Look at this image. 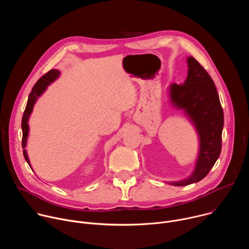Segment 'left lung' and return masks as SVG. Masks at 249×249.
Returning <instances> with one entry per match:
<instances>
[{"label": "left lung", "mask_w": 249, "mask_h": 249, "mask_svg": "<svg viewBox=\"0 0 249 249\" xmlns=\"http://www.w3.org/2000/svg\"><path fill=\"white\" fill-rule=\"evenodd\" d=\"M188 73L183 85L168 87L169 103L181 110L195 129L198 153L194 167L186 178L166 181L173 186H186L199 182L209 173L220 157L224 111L216 86L206 70L193 58L187 57Z\"/></svg>", "instance_id": "left-lung-1"}]
</instances>
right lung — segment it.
I'll use <instances>...</instances> for the list:
<instances>
[{"label":"right lung","mask_w":249,"mask_h":249,"mask_svg":"<svg viewBox=\"0 0 249 249\" xmlns=\"http://www.w3.org/2000/svg\"><path fill=\"white\" fill-rule=\"evenodd\" d=\"M61 73L59 70L53 69L49 72L44 75L43 77H41L38 82L34 85V87L32 88L31 92L29 93L28 96V100H27V104H26V107L22 116V120H21V130H22V148H23V157L26 160V162L28 163V165L31 167L30 164V160L28 159V155H27V151L25 150L26 144H27V138L29 135V125H28V121H29V117L32 113L33 107L35 103H36L37 99L45 92V90L47 89V88L54 83L59 77H60Z\"/></svg>","instance_id":"1"}]
</instances>
